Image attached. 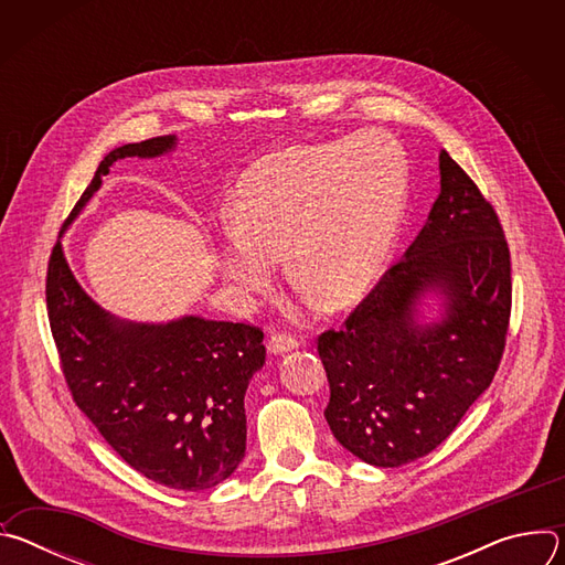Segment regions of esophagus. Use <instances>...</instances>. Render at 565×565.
Wrapping results in <instances>:
<instances>
[{
  "instance_id": "1",
  "label": "esophagus",
  "mask_w": 565,
  "mask_h": 565,
  "mask_svg": "<svg viewBox=\"0 0 565 565\" xmlns=\"http://www.w3.org/2000/svg\"><path fill=\"white\" fill-rule=\"evenodd\" d=\"M299 342L292 338V335H286V333H273L270 340H268V351L270 353H286V351H292L297 349Z\"/></svg>"
}]
</instances>
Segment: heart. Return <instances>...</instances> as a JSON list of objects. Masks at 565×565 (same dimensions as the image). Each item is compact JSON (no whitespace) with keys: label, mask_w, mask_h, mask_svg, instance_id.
I'll return each instance as SVG.
<instances>
[{"label":"heart","mask_w":565,"mask_h":565,"mask_svg":"<svg viewBox=\"0 0 565 565\" xmlns=\"http://www.w3.org/2000/svg\"><path fill=\"white\" fill-rule=\"evenodd\" d=\"M407 192V160L384 136L266 153L236 183L221 277L238 295H264L275 257L286 255L292 284L331 308L347 306L382 270Z\"/></svg>","instance_id":"obj_1"}]
</instances>
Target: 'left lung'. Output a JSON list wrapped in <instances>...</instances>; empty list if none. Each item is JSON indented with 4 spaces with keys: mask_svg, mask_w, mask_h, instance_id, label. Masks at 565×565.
Returning <instances> with one entry per match:
<instances>
[{
    "mask_svg": "<svg viewBox=\"0 0 565 565\" xmlns=\"http://www.w3.org/2000/svg\"><path fill=\"white\" fill-rule=\"evenodd\" d=\"M440 194L409 250L347 317L317 338L342 447L375 467L434 451L501 364L512 308L510 248L476 183L443 149ZM438 298L425 322L423 298Z\"/></svg>",
    "mask_w": 565,
    "mask_h": 565,
    "instance_id": "obj_1",
    "label": "left lung"
}]
</instances>
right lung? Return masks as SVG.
I'll use <instances>...</instances> for the list:
<instances>
[{"mask_svg": "<svg viewBox=\"0 0 565 565\" xmlns=\"http://www.w3.org/2000/svg\"><path fill=\"white\" fill-rule=\"evenodd\" d=\"M174 147L177 136H158L109 151L64 227L116 160ZM46 312L75 405L129 467L158 486L199 492L244 460V397L266 362L262 329L199 315L168 324L114 317L77 284L60 241L49 259Z\"/></svg>", "mask_w": 565, "mask_h": 565, "instance_id": "right-lung-1", "label": "right lung"}]
</instances>
